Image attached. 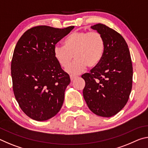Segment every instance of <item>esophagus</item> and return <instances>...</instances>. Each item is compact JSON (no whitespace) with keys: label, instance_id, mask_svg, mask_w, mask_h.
Masks as SVG:
<instances>
[{"label":"esophagus","instance_id":"obj_1","mask_svg":"<svg viewBox=\"0 0 148 148\" xmlns=\"http://www.w3.org/2000/svg\"><path fill=\"white\" fill-rule=\"evenodd\" d=\"M70 77H71V81H73V80H74L75 79L77 78V76H74V75H71V76H70Z\"/></svg>","mask_w":148,"mask_h":148}]
</instances>
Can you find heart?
Listing matches in <instances>:
<instances>
[{
    "mask_svg": "<svg viewBox=\"0 0 148 148\" xmlns=\"http://www.w3.org/2000/svg\"><path fill=\"white\" fill-rule=\"evenodd\" d=\"M64 46L57 44L53 55L62 67L68 66L75 56V61L66 68L72 74H79L86 66L92 68L102 59L105 51V40L99 31H74L64 40Z\"/></svg>",
    "mask_w": 148,
    "mask_h": 148,
    "instance_id": "heart-1",
    "label": "heart"
}]
</instances>
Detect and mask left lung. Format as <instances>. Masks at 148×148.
<instances>
[{
    "label": "left lung",
    "mask_w": 148,
    "mask_h": 148,
    "mask_svg": "<svg viewBox=\"0 0 148 148\" xmlns=\"http://www.w3.org/2000/svg\"><path fill=\"white\" fill-rule=\"evenodd\" d=\"M91 28L105 40V51L101 62L82 76L86 86L84 98L89 108L97 116L109 117L126 105L132 85V64L127 42L121 34L103 24Z\"/></svg>",
    "instance_id": "1"
}]
</instances>
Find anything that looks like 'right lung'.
<instances>
[{"instance_id":"1","label":"right lung","mask_w":148,"mask_h":148,"mask_svg":"<svg viewBox=\"0 0 148 148\" xmlns=\"http://www.w3.org/2000/svg\"><path fill=\"white\" fill-rule=\"evenodd\" d=\"M74 28L35 26L24 32L15 47L14 93L22 111L32 119L47 120L61 108L71 79L54 57L53 47Z\"/></svg>"}]
</instances>
